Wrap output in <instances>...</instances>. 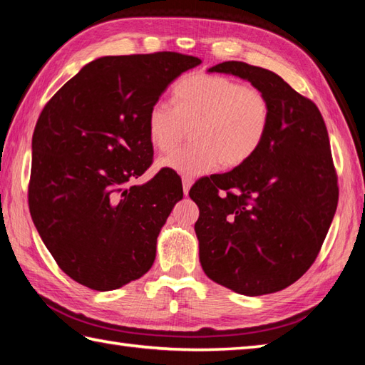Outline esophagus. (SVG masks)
<instances>
[{
  "label": "esophagus",
  "instance_id": "34e87169",
  "mask_svg": "<svg viewBox=\"0 0 365 365\" xmlns=\"http://www.w3.org/2000/svg\"><path fill=\"white\" fill-rule=\"evenodd\" d=\"M182 183H183V192L188 196L190 188H191V185H192V178L191 177H183L182 178Z\"/></svg>",
  "mask_w": 365,
  "mask_h": 365
}]
</instances>
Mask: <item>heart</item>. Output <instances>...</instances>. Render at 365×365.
Masks as SVG:
<instances>
[{
	"instance_id": "b5f03b06",
	"label": "heart",
	"mask_w": 365,
	"mask_h": 365,
	"mask_svg": "<svg viewBox=\"0 0 365 365\" xmlns=\"http://www.w3.org/2000/svg\"><path fill=\"white\" fill-rule=\"evenodd\" d=\"M175 106L153 103L147 115L149 139L155 149L169 152L191 131L190 147L160 158L158 165L185 177L243 165L260 149L267 136L271 108L257 88L229 76L192 73L177 83Z\"/></svg>"
}]
</instances>
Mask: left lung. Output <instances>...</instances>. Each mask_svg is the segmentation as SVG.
Returning a JSON list of instances; mask_svg holds the SVG:
<instances>
[{"label": "left lung", "instance_id": "left-lung-1", "mask_svg": "<svg viewBox=\"0 0 365 365\" xmlns=\"http://www.w3.org/2000/svg\"><path fill=\"white\" fill-rule=\"evenodd\" d=\"M208 72L247 80L267 96L271 119L260 149L190 190L204 273L240 294L292 285L315 262L334 218L339 187L328 130L312 100L267 68L238 61Z\"/></svg>", "mask_w": 365, "mask_h": 365}]
</instances>
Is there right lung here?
Returning a JSON list of instances; mask_svg holds the SVG:
<instances>
[{
	"instance_id": "add662e5",
	"label": "right lung",
	"mask_w": 365,
	"mask_h": 365,
	"mask_svg": "<svg viewBox=\"0 0 365 365\" xmlns=\"http://www.w3.org/2000/svg\"><path fill=\"white\" fill-rule=\"evenodd\" d=\"M200 63L174 51L98 58L38 115L31 218L59 268L78 284L115 290L153 265L160 230L183 197L182 182L173 170L144 185L131 180L152 165V105Z\"/></svg>"
}]
</instances>
